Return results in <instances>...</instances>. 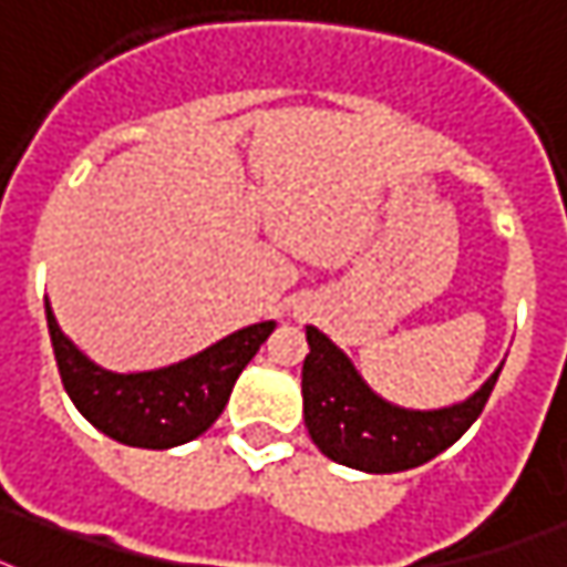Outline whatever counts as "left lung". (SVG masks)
I'll list each match as a JSON object with an SVG mask.
<instances>
[{
    "instance_id": "obj_1",
    "label": "left lung",
    "mask_w": 567,
    "mask_h": 567,
    "mask_svg": "<svg viewBox=\"0 0 567 567\" xmlns=\"http://www.w3.org/2000/svg\"><path fill=\"white\" fill-rule=\"evenodd\" d=\"M311 352L302 361V413L317 449L361 472H404L454 445L483 413L498 372L468 402L443 411H402L372 393L323 331L306 329Z\"/></svg>"
}]
</instances>
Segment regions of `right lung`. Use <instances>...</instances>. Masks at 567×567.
Listing matches in <instances>:
<instances>
[{
    "mask_svg": "<svg viewBox=\"0 0 567 567\" xmlns=\"http://www.w3.org/2000/svg\"><path fill=\"white\" fill-rule=\"evenodd\" d=\"M45 320L69 399L99 431L136 449H172L204 434L224 411L244 367L276 329V323L247 326L188 361L118 375L95 367L63 338L49 302Z\"/></svg>",
    "mask_w": 567,
    "mask_h": 567,
    "instance_id": "add662e5",
    "label": "right lung"
}]
</instances>
